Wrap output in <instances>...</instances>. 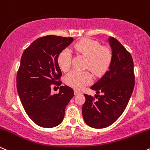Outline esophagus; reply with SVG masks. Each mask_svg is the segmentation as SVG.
<instances>
[{
  "label": "esophagus",
  "mask_w": 150,
  "mask_h": 150,
  "mask_svg": "<svg viewBox=\"0 0 150 150\" xmlns=\"http://www.w3.org/2000/svg\"><path fill=\"white\" fill-rule=\"evenodd\" d=\"M81 92H79V91H77V90H74V95L75 96H77V95L80 94Z\"/></svg>",
  "instance_id": "1"
}]
</instances>
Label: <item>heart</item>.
Masks as SVG:
<instances>
[{"label":"heart","instance_id":"1","mask_svg":"<svg viewBox=\"0 0 150 150\" xmlns=\"http://www.w3.org/2000/svg\"><path fill=\"white\" fill-rule=\"evenodd\" d=\"M73 50L88 58L86 67L90 68L97 76L105 74L113 61V52L109 47L102 46L96 40L85 38L79 40L73 46ZM57 63L63 71L71 67V54L69 49H64L59 54ZM93 74L89 71L74 70L66 76V83L74 88L81 90L93 81Z\"/></svg>","mask_w":150,"mask_h":150}]
</instances>
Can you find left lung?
<instances>
[{"label": "left lung", "mask_w": 150, "mask_h": 150, "mask_svg": "<svg viewBox=\"0 0 150 150\" xmlns=\"http://www.w3.org/2000/svg\"><path fill=\"white\" fill-rule=\"evenodd\" d=\"M113 61L109 71L92 86L97 94L95 97L84 94L86 102L82 107L84 121L94 128L110 126L124 112L135 86L133 61L131 54L119 40L109 38Z\"/></svg>", "instance_id": "8db88e82"}]
</instances>
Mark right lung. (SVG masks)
Returning a JSON list of instances; mask_svg holds the SVG:
<instances>
[{"mask_svg": "<svg viewBox=\"0 0 150 150\" xmlns=\"http://www.w3.org/2000/svg\"><path fill=\"white\" fill-rule=\"evenodd\" d=\"M73 38L49 35L37 38L24 50L17 74V89L26 113L35 124L52 128L62 122L65 108L73 98L71 88L62 86L51 95L52 84L60 86L59 54Z\"/></svg>", "mask_w": 150, "mask_h": 150, "instance_id": "right-lung-1", "label": "right lung"}]
</instances>
